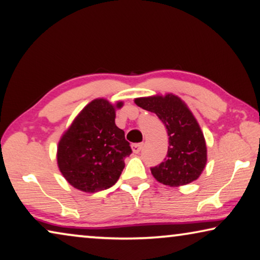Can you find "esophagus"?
Returning a JSON list of instances; mask_svg holds the SVG:
<instances>
[{
  "label": "esophagus",
  "mask_w": 260,
  "mask_h": 260,
  "mask_svg": "<svg viewBox=\"0 0 260 260\" xmlns=\"http://www.w3.org/2000/svg\"><path fill=\"white\" fill-rule=\"evenodd\" d=\"M131 149H133L134 153H139L143 149V143H136L131 145Z\"/></svg>",
  "instance_id": "esophagus-1"
}]
</instances>
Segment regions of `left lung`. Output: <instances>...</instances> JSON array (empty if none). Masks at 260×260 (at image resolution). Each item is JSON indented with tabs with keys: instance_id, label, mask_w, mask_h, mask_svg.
Returning a JSON list of instances; mask_svg holds the SVG:
<instances>
[{
	"instance_id": "left-lung-1",
	"label": "left lung",
	"mask_w": 260,
	"mask_h": 260,
	"mask_svg": "<svg viewBox=\"0 0 260 260\" xmlns=\"http://www.w3.org/2000/svg\"><path fill=\"white\" fill-rule=\"evenodd\" d=\"M135 103L157 115L169 135L166 158L151 167L155 180L170 187L197 180L206 166L207 146L201 127L185 102L173 94H167L139 98Z\"/></svg>"
}]
</instances>
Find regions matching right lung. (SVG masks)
I'll return each instance as SVG.
<instances>
[{"mask_svg": "<svg viewBox=\"0 0 260 260\" xmlns=\"http://www.w3.org/2000/svg\"><path fill=\"white\" fill-rule=\"evenodd\" d=\"M105 99H96L80 111L58 144L57 160L70 185L86 193L110 188L131 154L124 131L115 124V109Z\"/></svg>", "mask_w": 260, "mask_h": 260, "instance_id": "1", "label": "right lung"}]
</instances>
